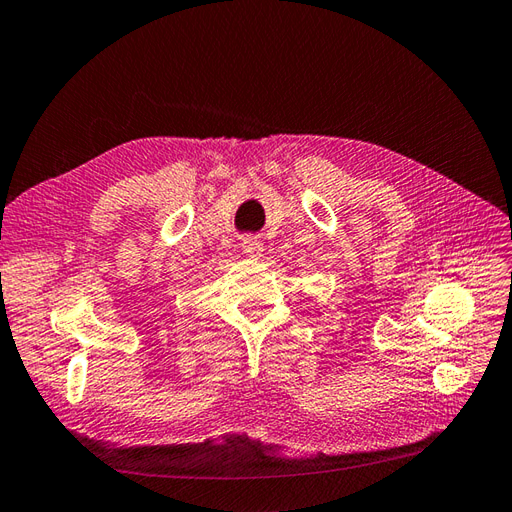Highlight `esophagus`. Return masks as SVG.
<instances>
[{"label": "esophagus", "instance_id": "obj_1", "mask_svg": "<svg viewBox=\"0 0 512 512\" xmlns=\"http://www.w3.org/2000/svg\"><path fill=\"white\" fill-rule=\"evenodd\" d=\"M261 248L264 246H261V242L257 238H244V242H242V253L246 257H259Z\"/></svg>", "mask_w": 512, "mask_h": 512}]
</instances>
